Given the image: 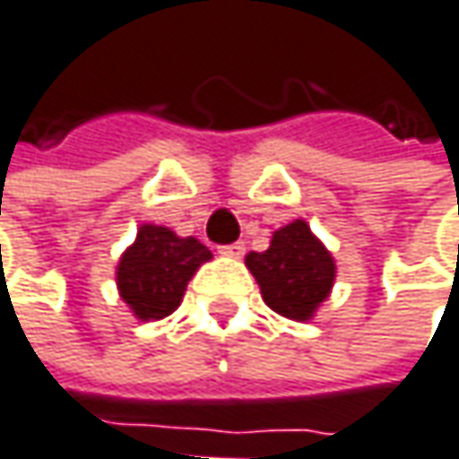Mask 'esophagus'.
Segmentation results:
<instances>
[{"label":"esophagus","mask_w":459,"mask_h":459,"mask_svg":"<svg viewBox=\"0 0 459 459\" xmlns=\"http://www.w3.org/2000/svg\"><path fill=\"white\" fill-rule=\"evenodd\" d=\"M218 252H221L223 257H233V260H238V257L244 255V241H233V244H223V247H218Z\"/></svg>","instance_id":"esophagus-1"}]
</instances>
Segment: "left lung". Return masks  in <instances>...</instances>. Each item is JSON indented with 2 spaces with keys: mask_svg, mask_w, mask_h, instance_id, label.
I'll return each mask as SVG.
<instances>
[{
  "mask_svg": "<svg viewBox=\"0 0 459 459\" xmlns=\"http://www.w3.org/2000/svg\"><path fill=\"white\" fill-rule=\"evenodd\" d=\"M247 268L260 283L265 305L289 320H310L328 299L336 263L305 221L273 233L265 252H249Z\"/></svg>",
  "mask_w": 459,
  "mask_h": 459,
  "instance_id": "obj_1",
  "label": "left lung"
}]
</instances>
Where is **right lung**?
<instances>
[{"label":"right lung","mask_w":459,"mask_h":459,"mask_svg":"<svg viewBox=\"0 0 459 459\" xmlns=\"http://www.w3.org/2000/svg\"><path fill=\"white\" fill-rule=\"evenodd\" d=\"M210 257L199 238L144 223L117 263V291L139 320L168 317L181 305L191 275Z\"/></svg>","instance_id":"right-lung-1"}]
</instances>
